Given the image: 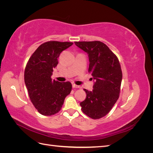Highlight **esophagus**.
Listing matches in <instances>:
<instances>
[{
    "mask_svg": "<svg viewBox=\"0 0 153 153\" xmlns=\"http://www.w3.org/2000/svg\"><path fill=\"white\" fill-rule=\"evenodd\" d=\"M72 86H73V88H78V89H81V88H82V87H81V86H80V85H77L75 84H73L72 85Z\"/></svg>",
    "mask_w": 153,
    "mask_h": 153,
    "instance_id": "esophagus-1",
    "label": "esophagus"
}]
</instances>
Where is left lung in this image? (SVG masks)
<instances>
[{
	"mask_svg": "<svg viewBox=\"0 0 153 153\" xmlns=\"http://www.w3.org/2000/svg\"><path fill=\"white\" fill-rule=\"evenodd\" d=\"M75 43L87 53L88 71L95 81L92 91L84 89L86 98L80 105L87 116L98 119L110 112L119 98L123 78L121 65L116 55L101 41H75Z\"/></svg>",
	"mask_w": 153,
	"mask_h": 153,
	"instance_id": "obj_1",
	"label": "left lung"
}]
</instances>
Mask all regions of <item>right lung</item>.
<instances>
[{
    "mask_svg": "<svg viewBox=\"0 0 153 153\" xmlns=\"http://www.w3.org/2000/svg\"><path fill=\"white\" fill-rule=\"evenodd\" d=\"M71 42L50 41L41 44L29 59L25 69L24 80L31 102L38 112L50 116L59 112L64 99L70 94L69 82H59L51 78L58 64V57Z\"/></svg>",
    "mask_w": 153,
    "mask_h": 153,
    "instance_id": "obj_1",
    "label": "right lung"
}]
</instances>
